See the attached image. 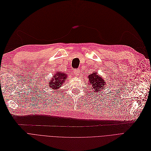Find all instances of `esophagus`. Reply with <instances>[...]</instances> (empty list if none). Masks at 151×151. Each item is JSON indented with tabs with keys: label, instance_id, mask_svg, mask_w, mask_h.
<instances>
[{
	"label": "esophagus",
	"instance_id": "34e87169",
	"mask_svg": "<svg viewBox=\"0 0 151 151\" xmlns=\"http://www.w3.org/2000/svg\"><path fill=\"white\" fill-rule=\"evenodd\" d=\"M74 74L75 75V76H78L79 75V73H78V70H77V69H74Z\"/></svg>",
	"mask_w": 151,
	"mask_h": 151
}]
</instances>
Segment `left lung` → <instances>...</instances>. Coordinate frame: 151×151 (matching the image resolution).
I'll return each instance as SVG.
<instances>
[{
	"instance_id": "left-lung-1",
	"label": "left lung",
	"mask_w": 151,
	"mask_h": 151,
	"mask_svg": "<svg viewBox=\"0 0 151 151\" xmlns=\"http://www.w3.org/2000/svg\"><path fill=\"white\" fill-rule=\"evenodd\" d=\"M88 84L93 93H99L104 88L107 87L106 82L103 78L98 76V73H93L92 74H90L88 77ZM95 94V93H94Z\"/></svg>"
}]
</instances>
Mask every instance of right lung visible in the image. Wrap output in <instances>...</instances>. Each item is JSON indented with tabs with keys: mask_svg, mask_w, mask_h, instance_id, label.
<instances>
[{
	"mask_svg": "<svg viewBox=\"0 0 151 151\" xmlns=\"http://www.w3.org/2000/svg\"><path fill=\"white\" fill-rule=\"evenodd\" d=\"M67 75L68 74L66 73H56V74L53 76V78L50 79L48 85L52 88V90L58 89L67 80Z\"/></svg>",
	"mask_w": 151,
	"mask_h": 151,
	"instance_id": "add662e5",
	"label": "right lung"
}]
</instances>
